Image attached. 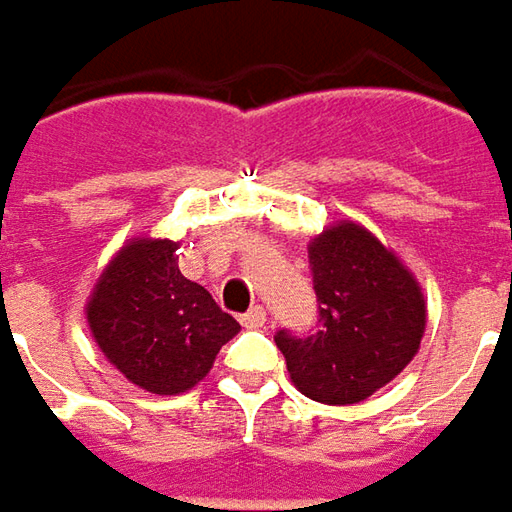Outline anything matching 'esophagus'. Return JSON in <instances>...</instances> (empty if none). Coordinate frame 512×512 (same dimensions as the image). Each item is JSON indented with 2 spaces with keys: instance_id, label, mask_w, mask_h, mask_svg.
Listing matches in <instances>:
<instances>
[{
  "instance_id": "esophagus-1",
  "label": "esophagus",
  "mask_w": 512,
  "mask_h": 512,
  "mask_svg": "<svg viewBox=\"0 0 512 512\" xmlns=\"http://www.w3.org/2000/svg\"><path fill=\"white\" fill-rule=\"evenodd\" d=\"M240 323H243L246 328H263L266 326V309H263V306L249 309L243 317H240Z\"/></svg>"
}]
</instances>
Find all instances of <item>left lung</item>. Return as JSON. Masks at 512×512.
Returning a JSON list of instances; mask_svg holds the SVG:
<instances>
[{
  "mask_svg": "<svg viewBox=\"0 0 512 512\" xmlns=\"http://www.w3.org/2000/svg\"><path fill=\"white\" fill-rule=\"evenodd\" d=\"M323 326L306 340L277 331L289 377L303 397L357 405L414 360L428 303L414 272L357 221H337L309 240Z\"/></svg>",
  "mask_w": 512,
  "mask_h": 512,
  "instance_id": "obj_1",
  "label": "left lung"
}]
</instances>
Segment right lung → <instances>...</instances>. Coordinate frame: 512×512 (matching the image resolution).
I'll return each instance as SVG.
<instances>
[{"mask_svg": "<svg viewBox=\"0 0 512 512\" xmlns=\"http://www.w3.org/2000/svg\"><path fill=\"white\" fill-rule=\"evenodd\" d=\"M178 240L130 238L87 297V326L110 365L133 385L175 397L201 382L240 331L212 294L178 269Z\"/></svg>", "mask_w": 512, "mask_h": 512, "instance_id": "1", "label": "right lung"}]
</instances>
